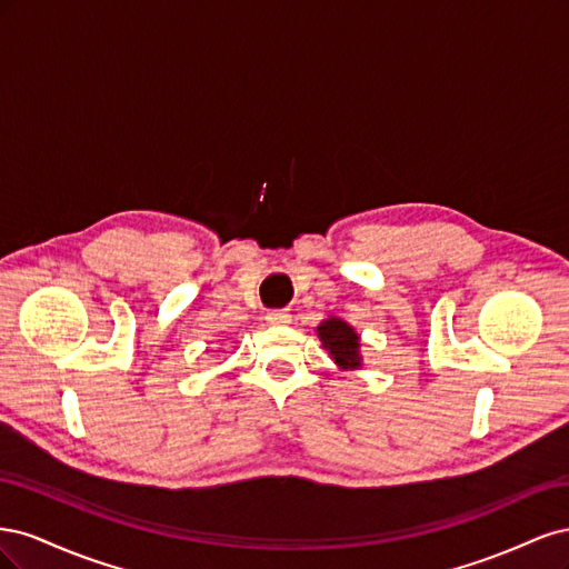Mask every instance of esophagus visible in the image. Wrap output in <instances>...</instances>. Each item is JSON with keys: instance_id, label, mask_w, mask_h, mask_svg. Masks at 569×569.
Returning a JSON list of instances; mask_svg holds the SVG:
<instances>
[{"instance_id": "34e87169", "label": "esophagus", "mask_w": 569, "mask_h": 569, "mask_svg": "<svg viewBox=\"0 0 569 569\" xmlns=\"http://www.w3.org/2000/svg\"><path fill=\"white\" fill-rule=\"evenodd\" d=\"M266 320H268V325L282 327V325H289V322H291V313H289V311H268Z\"/></svg>"}]
</instances>
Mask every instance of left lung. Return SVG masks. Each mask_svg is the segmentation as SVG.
Segmentation results:
<instances>
[{
    "instance_id": "left-lung-1",
    "label": "left lung",
    "mask_w": 569,
    "mask_h": 569,
    "mask_svg": "<svg viewBox=\"0 0 569 569\" xmlns=\"http://www.w3.org/2000/svg\"><path fill=\"white\" fill-rule=\"evenodd\" d=\"M318 337L325 351H330V358L341 370H358L363 358H360V337L356 335L349 322L341 318H327L318 325Z\"/></svg>"
}]
</instances>
